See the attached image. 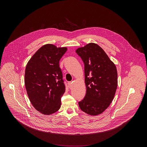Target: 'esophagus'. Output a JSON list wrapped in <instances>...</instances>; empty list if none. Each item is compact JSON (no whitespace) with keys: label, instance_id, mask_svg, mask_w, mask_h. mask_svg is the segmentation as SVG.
<instances>
[{"label":"esophagus","instance_id":"1","mask_svg":"<svg viewBox=\"0 0 147 147\" xmlns=\"http://www.w3.org/2000/svg\"><path fill=\"white\" fill-rule=\"evenodd\" d=\"M68 85H69V88H72V82H71V81H69V82H68Z\"/></svg>","mask_w":147,"mask_h":147}]
</instances>
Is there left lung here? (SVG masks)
Segmentation results:
<instances>
[{
	"instance_id": "obj_1",
	"label": "left lung",
	"mask_w": 147,
	"mask_h": 147,
	"mask_svg": "<svg viewBox=\"0 0 147 147\" xmlns=\"http://www.w3.org/2000/svg\"><path fill=\"white\" fill-rule=\"evenodd\" d=\"M84 64L87 88L84 99L78 102L85 113L95 116L107 109L112 102L117 87L115 65L97 44L90 43L76 50Z\"/></svg>"
}]
</instances>
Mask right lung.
<instances>
[{"instance_id":"1","label":"right lung","mask_w":147,"mask_h":147,"mask_svg":"<svg viewBox=\"0 0 147 147\" xmlns=\"http://www.w3.org/2000/svg\"><path fill=\"white\" fill-rule=\"evenodd\" d=\"M67 49L47 44L30 59L25 71V86L32 106L44 115L57 112L66 91L59 60Z\"/></svg>"}]
</instances>
